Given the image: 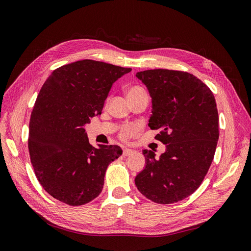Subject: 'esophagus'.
<instances>
[{
  "mask_svg": "<svg viewBox=\"0 0 251 251\" xmlns=\"http://www.w3.org/2000/svg\"><path fill=\"white\" fill-rule=\"evenodd\" d=\"M132 152H134V151H133V150H131V149H127V148L123 149V156H124V157L129 156V155H131Z\"/></svg>",
  "mask_w": 251,
  "mask_h": 251,
  "instance_id": "esophagus-1",
  "label": "esophagus"
}]
</instances>
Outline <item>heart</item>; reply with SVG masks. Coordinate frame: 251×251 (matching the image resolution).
I'll return each instance as SVG.
<instances>
[{
	"label": "heart",
	"mask_w": 251,
	"mask_h": 251,
	"mask_svg": "<svg viewBox=\"0 0 251 251\" xmlns=\"http://www.w3.org/2000/svg\"><path fill=\"white\" fill-rule=\"evenodd\" d=\"M145 90L139 86H130L127 89V96L128 99H131V97L144 92ZM138 132V127L136 125H126L122 127L121 131H120V137L123 140H128L129 138L133 137Z\"/></svg>",
	"instance_id": "obj_1"
}]
</instances>
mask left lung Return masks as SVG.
<instances>
[{"label":"left lung","instance_id":"left-lung-1","mask_svg":"<svg viewBox=\"0 0 251 251\" xmlns=\"http://www.w3.org/2000/svg\"><path fill=\"white\" fill-rule=\"evenodd\" d=\"M151 97L149 126L166 145L159 159L144 150L147 165L135 177L138 191L159 204L189 197L208 172L219 140V113L211 90L194 75L172 70L138 72Z\"/></svg>","mask_w":251,"mask_h":251}]
</instances>
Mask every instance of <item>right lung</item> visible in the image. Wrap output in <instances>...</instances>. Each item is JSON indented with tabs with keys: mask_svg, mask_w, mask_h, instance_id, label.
Segmentation results:
<instances>
[{
	"mask_svg": "<svg viewBox=\"0 0 251 251\" xmlns=\"http://www.w3.org/2000/svg\"><path fill=\"white\" fill-rule=\"evenodd\" d=\"M131 69L91 59L54 70L43 84L29 121L28 151L36 176L49 195L65 204L89 203L103 188L118 146L89 144L84 126L100 115L112 85Z\"/></svg>",
	"mask_w": 251,
	"mask_h": 251,
	"instance_id": "obj_1",
	"label": "right lung"
}]
</instances>
